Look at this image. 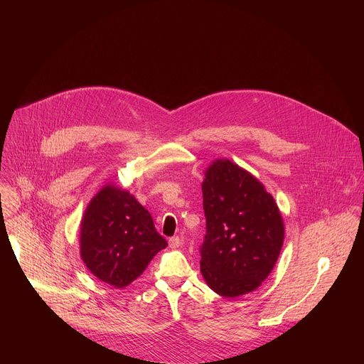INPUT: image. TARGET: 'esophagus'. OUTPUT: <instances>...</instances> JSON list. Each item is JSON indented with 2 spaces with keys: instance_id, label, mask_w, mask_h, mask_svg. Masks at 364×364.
<instances>
[{
  "instance_id": "1",
  "label": "esophagus",
  "mask_w": 364,
  "mask_h": 364,
  "mask_svg": "<svg viewBox=\"0 0 364 364\" xmlns=\"http://www.w3.org/2000/svg\"><path fill=\"white\" fill-rule=\"evenodd\" d=\"M168 245L171 249H177L181 246V239L178 236H173L170 240H168Z\"/></svg>"
}]
</instances>
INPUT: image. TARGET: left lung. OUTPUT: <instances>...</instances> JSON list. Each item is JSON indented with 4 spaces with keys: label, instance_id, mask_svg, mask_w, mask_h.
Returning <instances> with one entry per match:
<instances>
[{
    "label": "left lung",
    "instance_id": "1",
    "mask_svg": "<svg viewBox=\"0 0 364 364\" xmlns=\"http://www.w3.org/2000/svg\"><path fill=\"white\" fill-rule=\"evenodd\" d=\"M201 190L204 281L226 298L255 291L274 269L284 243V222L274 197L229 160H216L205 170Z\"/></svg>",
    "mask_w": 364,
    "mask_h": 364
}]
</instances>
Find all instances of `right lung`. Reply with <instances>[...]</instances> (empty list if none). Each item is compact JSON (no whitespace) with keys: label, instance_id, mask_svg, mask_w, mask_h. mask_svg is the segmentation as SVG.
Segmentation results:
<instances>
[{"label":"right lung","instance_id":"obj_1","mask_svg":"<svg viewBox=\"0 0 364 364\" xmlns=\"http://www.w3.org/2000/svg\"><path fill=\"white\" fill-rule=\"evenodd\" d=\"M164 247L167 240L129 191L108 184L86 207L80 222V256L97 279L124 288Z\"/></svg>","mask_w":364,"mask_h":364}]
</instances>
